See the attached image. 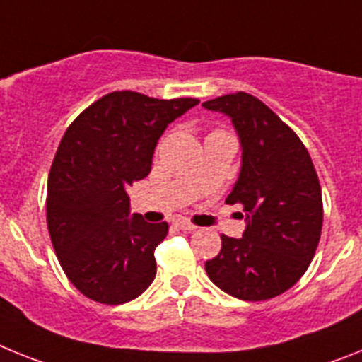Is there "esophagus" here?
I'll return each mask as SVG.
<instances>
[{"mask_svg":"<svg viewBox=\"0 0 362 362\" xmlns=\"http://www.w3.org/2000/svg\"><path fill=\"white\" fill-rule=\"evenodd\" d=\"M175 226H177L179 230H185V232H194V230L197 228L196 225H192V223H188V221H185V219L175 221Z\"/></svg>","mask_w":362,"mask_h":362,"instance_id":"esophagus-1","label":"esophagus"}]
</instances>
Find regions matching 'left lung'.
<instances>
[{
  "mask_svg": "<svg viewBox=\"0 0 362 362\" xmlns=\"http://www.w3.org/2000/svg\"><path fill=\"white\" fill-rule=\"evenodd\" d=\"M230 117L241 143V170L226 203L243 204L241 239L221 235V252L204 263L228 296L264 300L292 288L313 259L322 228L321 185L297 134L254 95L204 101Z\"/></svg>",
  "mask_w": 362,
  "mask_h": 362,
  "instance_id": "8db88e82",
  "label": "left lung"
}]
</instances>
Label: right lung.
Returning <instances> with one entry per match:
<instances>
[{"instance_id":"add662e5","label":"right lung","mask_w":362,"mask_h":362,"mask_svg":"<svg viewBox=\"0 0 362 362\" xmlns=\"http://www.w3.org/2000/svg\"><path fill=\"white\" fill-rule=\"evenodd\" d=\"M197 103L112 92L66 129L49 174L47 225L63 272L88 299L123 305L152 284L168 225L130 214L127 190L150 174L166 127Z\"/></svg>"}]
</instances>
